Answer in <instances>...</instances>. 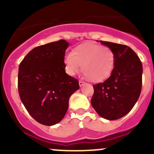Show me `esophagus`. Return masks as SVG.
<instances>
[{
    "mask_svg": "<svg viewBox=\"0 0 154 154\" xmlns=\"http://www.w3.org/2000/svg\"><path fill=\"white\" fill-rule=\"evenodd\" d=\"M85 84H86V83H84V82L79 81V85H80V87H82V86H83V85H85Z\"/></svg>",
    "mask_w": 154,
    "mask_h": 154,
    "instance_id": "obj_1",
    "label": "esophagus"
}]
</instances>
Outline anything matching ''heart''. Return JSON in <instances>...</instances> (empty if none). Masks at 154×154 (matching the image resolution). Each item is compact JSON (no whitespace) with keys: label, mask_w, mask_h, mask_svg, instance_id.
Returning <instances> with one entry per match:
<instances>
[{"label":"heart","mask_w":154,"mask_h":154,"mask_svg":"<svg viewBox=\"0 0 154 154\" xmlns=\"http://www.w3.org/2000/svg\"><path fill=\"white\" fill-rule=\"evenodd\" d=\"M66 72L74 76L80 70L93 82L106 80L112 72L115 54L110 48L92 43H84L72 50L64 60Z\"/></svg>","instance_id":"heart-1"}]
</instances>
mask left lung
<instances>
[{
	"mask_svg": "<svg viewBox=\"0 0 154 154\" xmlns=\"http://www.w3.org/2000/svg\"><path fill=\"white\" fill-rule=\"evenodd\" d=\"M115 54L111 76L94 85L91 106L100 117L112 121L126 116L137 102L142 91V64L137 54L124 45L100 41Z\"/></svg>",
	"mask_w": 154,
	"mask_h": 154,
	"instance_id": "1",
	"label": "left lung"
}]
</instances>
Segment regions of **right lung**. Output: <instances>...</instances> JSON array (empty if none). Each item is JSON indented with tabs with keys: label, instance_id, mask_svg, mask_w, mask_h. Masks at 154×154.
Masks as SVG:
<instances>
[{
	"label": "right lung",
	"instance_id": "obj_1",
	"mask_svg": "<svg viewBox=\"0 0 154 154\" xmlns=\"http://www.w3.org/2000/svg\"><path fill=\"white\" fill-rule=\"evenodd\" d=\"M68 42L38 46L20 63L18 86L20 98L29 114L42 125L52 126L64 118L71 94L79 89V82L65 70Z\"/></svg>",
	"mask_w": 154,
	"mask_h": 154
}]
</instances>
